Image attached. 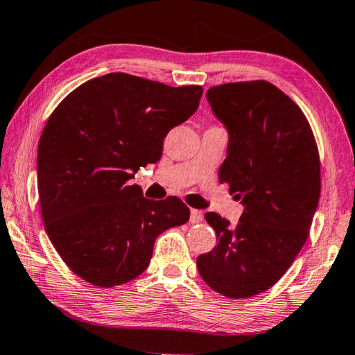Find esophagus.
<instances>
[{
	"instance_id": "obj_1",
	"label": "esophagus",
	"mask_w": 355,
	"mask_h": 355,
	"mask_svg": "<svg viewBox=\"0 0 355 355\" xmlns=\"http://www.w3.org/2000/svg\"><path fill=\"white\" fill-rule=\"evenodd\" d=\"M203 219V213L200 209H191V216H189V222L191 224H199Z\"/></svg>"
}]
</instances>
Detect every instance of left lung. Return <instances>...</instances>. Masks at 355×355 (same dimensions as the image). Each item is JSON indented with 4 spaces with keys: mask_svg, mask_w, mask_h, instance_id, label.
<instances>
[{
    "mask_svg": "<svg viewBox=\"0 0 355 355\" xmlns=\"http://www.w3.org/2000/svg\"><path fill=\"white\" fill-rule=\"evenodd\" d=\"M207 100L228 130L219 182L244 211L235 227L205 214L218 245L197 257V269L216 293L245 299L277 284L307 241L321 194L320 153L307 117L271 83L220 84Z\"/></svg>",
    "mask_w": 355,
    "mask_h": 355,
    "instance_id": "1",
    "label": "left lung"
}]
</instances>
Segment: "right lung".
Masks as SVG:
<instances>
[{
    "instance_id": "1",
    "label": "right lung",
    "mask_w": 355,
    "mask_h": 355,
    "mask_svg": "<svg viewBox=\"0 0 355 355\" xmlns=\"http://www.w3.org/2000/svg\"><path fill=\"white\" fill-rule=\"evenodd\" d=\"M202 94L116 71L81 84L46 120L37 150L42 219L78 277L127 284L147 269L158 235L188 222L178 197L148 200L130 180L161 158L164 137L197 111Z\"/></svg>"
}]
</instances>
